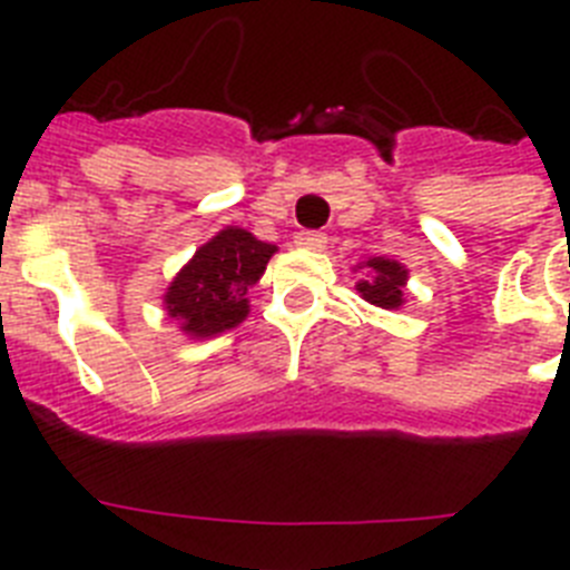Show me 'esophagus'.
Masks as SVG:
<instances>
[{
    "label": "esophagus",
    "instance_id": "obj_1",
    "mask_svg": "<svg viewBox=\"0 0 570 570\" xmlns=\"http://www.w3.org/2000/svg\"><path fill=\"white\" fill-rule=\"evenodd\" d=\"M296 245H299V248H308V250H325V245H328V236L320 234V230H299V234H296Z\"/></svg>",
    "mask_w": 570,
    "mask_h": 570
}]
</instances>
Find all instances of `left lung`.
<instances>
[{"instance_id":"obj_1","label":"left lung","mask_w":570,"mask_h":570,"mask_svg":"<svg viewBox=\"0 0 570 570\" xmlns=\"http://www.w3.org/2000/svg\"><path fill=\"white\" fill-rule=\"evenodd\" d=\"M367 279H360L356 291L362 294V299L376 305V308H400L402 305V294H405V279L407 271L402 268L400 262L394 259H371L365 265Z\"/></svg>"}]
</instances>
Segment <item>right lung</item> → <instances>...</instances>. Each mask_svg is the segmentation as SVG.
<instances>
[{
  "mask_svg": "<svg viewBox=\"0 0 570 570\" xmlns=\"http://www.w3.org/2000/svg\"><path fill=\"white\" fill-rule=\"evenodd\" d=\"M276 245L242 228H225L196 250L165 294V308L190 336H214L248 316L254 288Z\"/></svg>",
  "mask_w": 570,
  "mask_h": 570,
  "instance_id": "right-lung-1",
  "label": "right lung"
}]
</instances>
